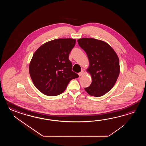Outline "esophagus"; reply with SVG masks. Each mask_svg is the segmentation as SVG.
Listing matches in <instances>:
<instances>
[{"mask_svg":"<svg viewBox=\"0 0 146 146\" xmlns=\"http://www.w3.org/2000/svg\"><path fill=\"white\" fill-rule=\"evenodd\" d=\"M84 70H82V71H81V72H80L78 73V75H79V76H81L82 75H83V74H84Z\"/></svg>","mask_w":146,"mask_h":146,"instance_id":"esophagus-1","label":"esophagus"}]
</instances>
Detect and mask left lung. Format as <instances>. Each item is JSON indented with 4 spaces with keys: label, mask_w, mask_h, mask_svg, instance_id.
<instances>
[{
    "label": "left lung",
    "mask_w": 146,
    "mask_h": 146,
    "mask_svg": "<svg viewBox=\"0 0 146 146\" xmlns=\"http://www.w3.org/2000/svg\"><path fill=\"white\" fill-rule=\"evenodd\" d=\"M77 41L87 54L90 64L87 72L91 76L92 83L84 89L91 96H102L112 89L118 78L120 67L117 55L103 40L81 38Z\"/></svg>",
    "instance_id": "8db88e82"
}]
</instances>
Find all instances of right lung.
Returning <instances> with one entry per match:
<instances>
[{
    "label": "right lung",
    "mask_w": 146,
    "mask_h": 146,
    "mask_svg": "<svg viewBox=\"0 0 146 146\" xmlns=\"http://www.w3.org/2000/svg\"><path fill=\"white\" fill-rule=\"evenodd\" d=\"M76 44L73 38H58L41 45L34 53L29 72L34 86L44 94L56 96L70 81L79 77L72 71L69 55Z\"/></svg>",
    "instance_id": "1"
}]
</instances>
